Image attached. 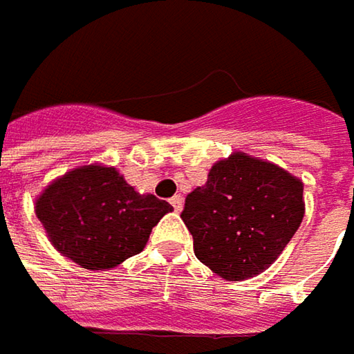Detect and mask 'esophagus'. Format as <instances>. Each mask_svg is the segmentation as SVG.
I'll return each instance as SVG.
<instances>
[{
	"instance_id": "1",
	"label": "esophagus",
	"mask_w": 354,
	"mask_h": 354,
	"mask_svg": "<svg viewBox=\"0 0 354 354\" xmlns=\"http://www.w3.org/2000/svg\"><path fill=\"white\" fill-rule=\"evenodd\" d=\"M171 205H173L175 212H181V209H183V197H181V195L171 197Z\"/></svg>"
}]
</instances>
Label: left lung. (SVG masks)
<instances>
[{
    "mask_svg": "<svg viewBox=\"0 0 354 354\" xmlns=\"http://www.w3.org/2000/svg\"><path fill=\"white\" fill-rule=\"evenodd\" d=\"M302 193L304 183L276 163L243 151L219 159L181 214L197 260L230 282L262 274L300 227Z\"/></svg>",
    "mask_w": 354,
    "mask_h": 354,
    "instance_id": "8db88e82",
    "label": "left lung"
}]
</instances>
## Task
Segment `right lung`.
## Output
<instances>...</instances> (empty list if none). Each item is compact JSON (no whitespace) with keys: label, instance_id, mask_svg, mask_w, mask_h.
<instances>
[{"label":"right lung","instance_id":"1","mask_svg":"<svg viewBox=\"0 0 354 354\" xmlns=\"http://www.w3.org/2000/svg\"><path fill=\"white\" fill-rule=\"evenodd\" d=\"M36 215L50 243L86 270H113L145 250L151 230L173 207L139 193L116 167L70 169L36 197Z\"/></svg>","mask_w":354,"mask_h":354}]
</instances>
